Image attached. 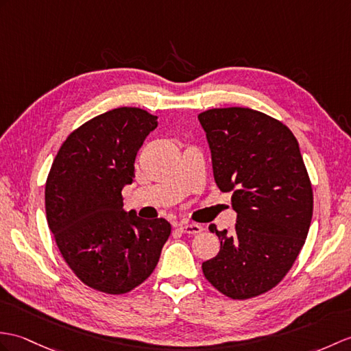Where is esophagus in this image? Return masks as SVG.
<instances>
[{
    "instance_id": "1",
    "label": "esophagus",
    "mask_w": 351,
    "mask_h": 351,
    "mask_svg": "<svg viewBox=\"0 0 351 351\" xmlns=\"http://www.w3.org/2000/svg\"><path fill=\"white\" fill-rule=\"evenodd\" d=\"M178 227H179V230H181L182 233H186V234H197L203 230V227L200 224H195V223H181Z\"/></svg>"
}]
</instances>
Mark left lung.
<instances>
[{
  "label": "left lung",
  "mask_w": 351,
  "mask_h": 351,
  "mask_svg": "<svg viewBox=\"0 0 351 351\" xmlns=\"http://www.w3.org/2000/svg\"><path fill=\"white\" fill-rule=\"evenodd\" d=\"M214 178L232 191L234 230H209L219 252L203 262L206 280L232 299H250L278 284L302 250L313 218V189L290 130L262 112H202Z\"/></svg>",
  "instance_id": "obj_1"
}]
</instances>
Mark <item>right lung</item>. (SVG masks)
<instances>
[{"label": "right lung", "mask_w": 351, "mask_h": 351, "mask_svg": "<svg viewBox=\"0 0 351 351\" xmlns=\"http://www.w3.org/2000/svg\"><path fill=\"white\" fill-rule=\"evenodd\" d=\"M158 125L138 108H118L75 130L56 154L45 203L49 229L65 263L88 287L122 295L156 269L170 236L165 218L142 219L122 208L134 160Z\"/></svg>", "instance_id": "obj_1"}]
</instances>
